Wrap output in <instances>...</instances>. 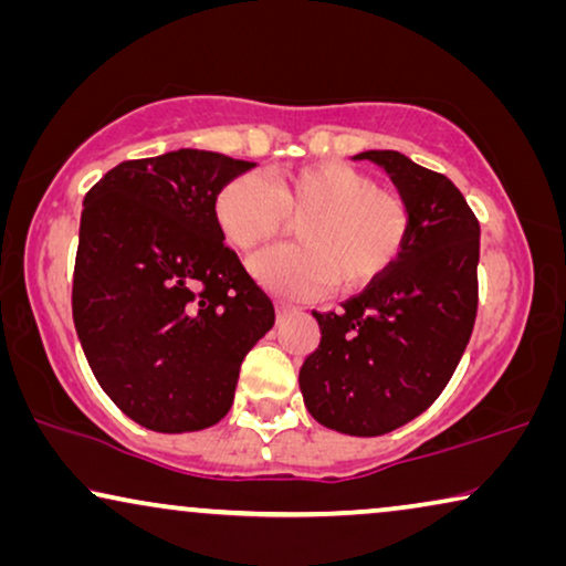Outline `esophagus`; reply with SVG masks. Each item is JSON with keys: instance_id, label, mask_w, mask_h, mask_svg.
I'll return each instance as SVG.
<instances>
[{"instance_id": "1", "label": "esophagus", "mask_w": 566, "mask_h": 566, "mask_svg": "<svg viewBox=\"0 0 566 566\" xmlns=\"http://www.w3.org/2000/svg\"><path fill=\"white\" fill-rule=\"evenodd\" d=\"M291 312H296V308H293L291 304H285V301H275V316H277V322H281L283 316H289Z\"/></svg>"}]
</instances>
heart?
<instances>
[{
    "label": "heart",
    "mask_w": 566,
    "mask_h": 566,
    "mask_svg": "<svg viewBox=\"0 0 566 566\" xmlns=\"http://www.w3.org/2000/svg\"><path fill=\"white\" fill-rule=\"evenodd\" d=\"M213 219L227 244L252 252L296 221L298 244L250 260L262 289L289 298L353 293L389 273L405 252L412 213L407 200L345 161H319L265 180L239 175L219 190Z\"/></svg>",
    "instance_id": "1"
}]
</instances>
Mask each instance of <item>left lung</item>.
Returning <instances> with one entry per match:
<instances>
[{"mask_svg": "<svg viewBox=\"0 0 566 566\" xmlns=\"http://www.w3.org/2000/svg\"><path fill=\"white\" fill-rule=\"evenodd\" d=\"M368 159L407 200L412 229L381 281L319 314V347L298 370L308 415L345 436L374 438L422 415L451 381L476 319L479 221L446 175L405 154Z\"/></svg>", "mask_w": 566, "mask_h": 566, "instance_id": "left-lung-1", "label": "left lung"}]
</instances>
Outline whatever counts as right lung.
<instances>
[{
    "instance_id": "add662e5",
    "label": "right lung",
    "mask_w": 566,
    "mask_h": 566,
    "mask_svg": "<svg viewBox=\"0 0 566 566\" xmlns=\"http://www.w3.org/2000/svg\"><path fill=\"white\" fill-rule=\"evenodd\" d=\"M254 161L177 149L113 167L87 196L72 314L97 384L157 432L211 428L275 308L223 244L213 200Z\"/></svg>"
}]
</instances>
